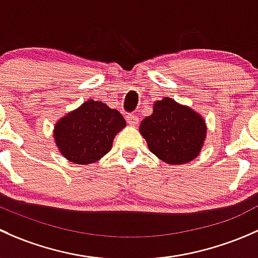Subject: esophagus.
<instances>
[{"label": "esophagus", "instance_id": "1", "mask_svg": "<svg viewBox=\"0 0 258 258\" xmlns=\"http://www.w3.org/2000/svg\"><path fill=\"white\" fill-rule=\"evenodd\" d=\"M126 121H128L129 125H137L139 123V118L137 115H134V114H128L126 115Z\"/></svg>", "mask_w": 258, "mask_h": 258}]
</instances>
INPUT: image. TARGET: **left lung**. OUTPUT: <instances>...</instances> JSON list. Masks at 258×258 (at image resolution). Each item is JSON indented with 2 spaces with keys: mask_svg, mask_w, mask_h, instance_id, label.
<instances>
[{
  "mask_svg": "<svg viewBox=\"0 0 258 258\" xmlns=\"http://www.w3.org/2000/svg\"><path fill=\"white\" fill-rule=\"evenodd\" d=\"M154 155L169 165H180L194 160L204 147L206 123L203 116L171 98L154 104L153 114L139 126Z\"/></svg>",
  "mask_w": 258,
  "mask_h": 258,
  "instance_id": "left-lung-1",
  "label": "left lung"
}]
</instances>
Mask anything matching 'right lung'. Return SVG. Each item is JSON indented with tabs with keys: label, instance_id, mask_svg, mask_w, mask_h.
Wrapping results in <instances>:
<instances>
[{
	"label": "right lung",
	"instance_id": "1",
	"mask_svg": "<svg viewBox=\"0 0 258 258\" xmlns=\"http://www.w3.org/2000/svg\"><path fill=\"white\" fill-rule=\"evenodd\" d=\"M125 125V119L118 110L89 99L57 121L53 137L66 159L88 165L110 150L115 135Z\"/></svg>",
	"mask_w": 258,
	"mask_h": 258
}]
</instances>
